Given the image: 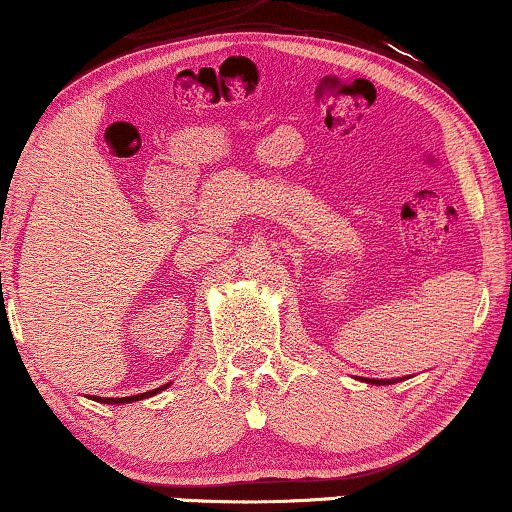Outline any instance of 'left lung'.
Masks as SVG:
<instances>
[{"instance_id":"obj_1","label":"left lung","mask_w":512,"mask_h":512,"mask_svg":"<svg viewBox=\"0 0 512 512\" xmlns=\"http://www.w3.org/2000/svg\"><path fill=\"white\" fill-rule=\"evenodd\" d=\"M373 383H380V380H373Z\"/></svg>"}]
</instances>
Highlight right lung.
<instances>
[{
    "mask_svg": "<svg viewBox=\"0 0 512 512\" xmlns=\"http://www.w3.org/2000/svg\"><path fill=\"white\" fill-rule=\"evenodd\" d=\"M167 385L158 387V390H151V392H144V394H134V397H120V399H96V401H103V404H129V401H139V399H146V397H153V394H158L160 390H165Z\"/></svg>",
    "mask_w": 512,
    "mask_h": 512,
    "instance_id": "1",
    "label": "right lung"
}]
</instances>
